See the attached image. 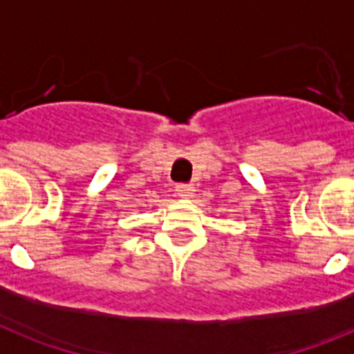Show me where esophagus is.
I'll return each mask as SVG.
<instances>
[{
    "mask_svg": "<svg viewBox=\"0 0 354 354\" xmlns=\"http://www.w3.org/2000/svg\"><path fill=\"white\" fill-rule=\"evenodd\" d=\"M175 192L180 198H192L195 195V186L194 184H177Z\"/></svg>",
    "mask_w": 354,
    "mask_h": 354,
    "instance_id": "1",
    "label": "esophagus"
}]
</instances>
